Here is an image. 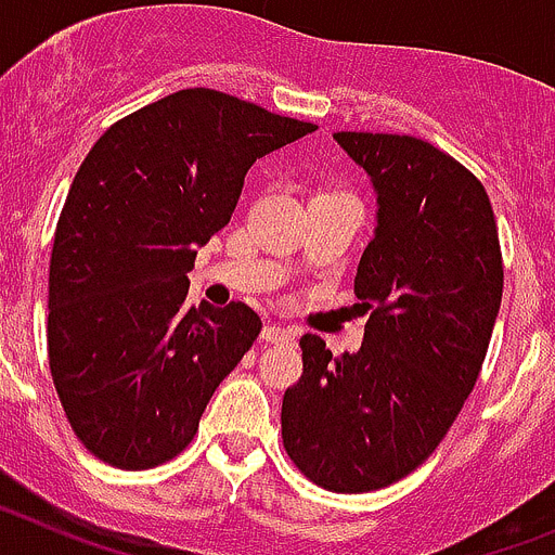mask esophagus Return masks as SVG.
I'll return each mask as SVG.
<instances>
[{
	"mask_svg": "<svg viewBox=\"0 0 555 555\" xmlns=\"http://www.w3.org/2000/svg\"><path fill=\"white\" fill-rule=\"evenodd\" d=\"M261 338L267 341V345H283V341H292L294 331H288V327H281V325H267L261 331Z\"/></svg>",
	"mask_w": 555,
	"mask_h": 555,
	"instance_id": "esophagus-1",
	"label": "esophagus"
}]
</instances>
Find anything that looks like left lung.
<instances>
[{"label": "left lung", "mask_w": 555, "mask_h": 555, "mask_svg": "<svg viewBox=\"0 0 555 555\" xmlns=\"http://www.w3.org/2000/svg\"><path fill=\"white\" fill-rule=\"evenodd\" d=\"M377 191L375 238L356 274L370 313L358 352L306 333L283 395V448L327 492L361 494L414 473L473 391L503 297L492 203L464 164L414 135L336 132Z\"/></svg>", "instance_id": "obj_1"}]
</instances>
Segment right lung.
I'll list each match as a JSON object with an SVG mask.
<instances>
[{"mask_svg":"<svg viewBox=\"0 0 555 555\" xmlns=\"http://www.w3.org/2000/svg\"><path fill=\"white\" fill-rule=\"evenodd\" d=\"M317 130L214 88L107 127L68 189L49 258V372L91 455L152 469L189 448L217 386L261 333L244 302L185 306L197 247L244 175Z\"/></svg>","mask_w":555,"mask_h":555,"instance_id":"right-lung-1","label":"right lung"}]
</instances>
